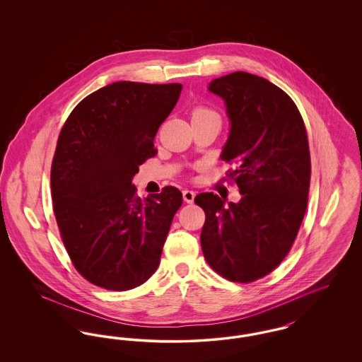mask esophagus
Returning <instances> with one entry per match:
<instances>
[{"mask_svg":"<svg viewBox=\"0 0 362 362\" xmlns=\"http://www.w3.org/2000/svg\"><path fill=\"white\" fill-rule=\"evenodd\" d=\"M194 198H195V192L191 191V189H185L183 191V199L187 202V204H192L194 202Z\"/></svg>","mask_w":362,"mask_h":362,"instance_id":"1","label":"esophagus"}]
</instances>
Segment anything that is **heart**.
<instances>
[{
  "label": "heart",
  "instance_id": "b5f03b06",
  "mask_svg": "<svg viewBox=\"0 0 362 362\" xmlns=\"http://www.w3.org/2000/svg\"><path fill=\"white\" fill-rule=\"evenodd\" d=\"M204 117H217V115H216L213 111H210V110H207V108H202V107L194 110L192 118H204Z\"/></svg>",
  "mask_w": 362,
  "mask_h": 362
}]
</instances>
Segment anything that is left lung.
<instances>
[{
  "label": "left lung",
  "instance_id": "obj_1",
  "mask_svg": "<svg viewBox=\"0 0 362 362\" xmlns=\"http://www.w3.org/2000/svg\"><path fill=\"white\" fill-rule=\"evenodd\" d=\"M230 123L221 160L241 199L213 192L195 197L206 216L201 245L207 263L235 282L267 276L288 255L303 223L310 191V156L304 121L292 99L269 80L235 71L210 81Z\"/></svg>",
  "mask_w": 362,
  "mask_h": 362
}]
</instances>
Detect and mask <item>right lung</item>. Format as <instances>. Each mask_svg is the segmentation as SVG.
Segmentation results:
<instances>
[{"instance_id": "add662e5", "label": "right lung", "mask_w": 362, "mask_h": 362, "mask_svg": "<svg viewBox=\"0 0 362 362\" xmlns=\"http://www.w3.org/2000/svg\"><path fill=\"white\" fill-rule=\"evenodd\" d=\"M180 92V84H108L77 104L59 133L54 214L74 267L96 286L129 291L157 270L182 192L168 186L142 201L132 182L157 153L153 138Z\"/></svg>"}]
</instances>
